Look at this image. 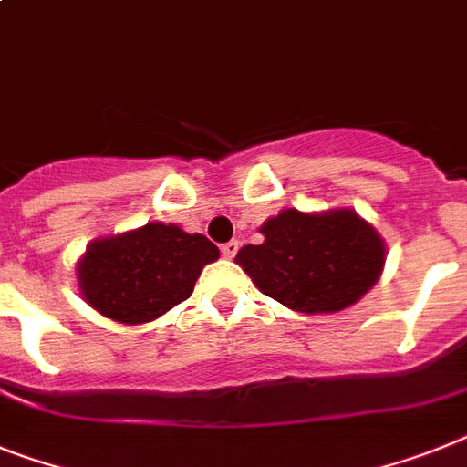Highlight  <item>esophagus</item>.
<instances>
[{"label": "esophagus", "instance_id": "34e87169", "mask_svg": "<svg viewBox=\"0 0 467 467\" xmlns=\"http://www.w3.org/2000/svg\"><path fill=\"white\" fill-rule=\"evenodd\" d=\"M238 253V243L236 241H229V243H222V255L224 257H234Z\"/></svg>", "mask_w": 467, "mask_h": 467}]
</instances>
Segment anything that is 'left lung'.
<instances>
[{
    "label": "left lung",
    "instance_id": "1",
    "mask_svg": "<svg viewBox=\"0 0 467 467\" xmlns=\"http://www.w3.org/2000/svg\"><path fill=\"white\" fill-rule=\"evenodd\" d=\"M260 234L265 241L243 245L236 262L262 294L307 315L353 306L384 267L379 234L350 210H284Z\"/></svg>",
    "mask_w": 467,
    "mask_h": 467
}]
</instances>
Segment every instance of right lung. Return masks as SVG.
Segmentation results:
<instances>
[{"mask_svg": "<svg viewBox=\"0 0 467 467\" xmlns=\"http://www.w3.org/2000/svg\"><path fill=\"white\" fill-rule=\"evenodd\" d=\"M217 257L210 238L152 222L92 243L78 265L80 291L104 317L140 325L183 303Z\"/></svg>", "mask_w": 467, "mask_h": 467, "instance_id": "1", "label": "right lung"}]
</instances>
